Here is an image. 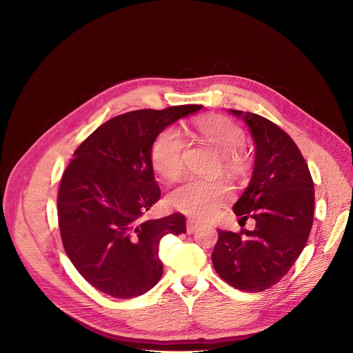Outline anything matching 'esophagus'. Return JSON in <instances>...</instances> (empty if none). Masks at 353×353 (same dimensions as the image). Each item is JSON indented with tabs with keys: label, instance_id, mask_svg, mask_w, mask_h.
Instances as JSON below:
<instances>
[{
	"label": "esophagus",
	"instance_id": "34e87169",
	"mask_svg": "<svg viewBox=\"0 0 353 353\" xmlns=\"http://www.w3.org/2000/svg\"><path fill=\"white\" fill-rule=\"evenodd\" d=\"M199 228V224L192 221V220H188L187 221V234H194L196 230Z\"/></svg>",
	"mask_w": 353,
	"mask_h": 353
}]
</instances>
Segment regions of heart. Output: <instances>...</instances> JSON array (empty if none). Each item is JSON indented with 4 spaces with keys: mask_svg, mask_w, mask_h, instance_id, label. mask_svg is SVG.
Instances as JSON below:
<instances>
[{
    "mask_svg": "<svg viewBox=\"0 0 353 353\" xmlns=\"http://www.w3.org/2000/svg\"><path fill=\"white\" fill-rule=\"evenodd\" d=\"M188 136L220 152V169L231 179H243L252 169L250 157L242 150L245 132L227 117L209 114L192 122ZM184 144L179 133L166 129L155 139L151 148L154 170L166 181H176L184 173ZM231 198L228 187L223 183H202L188 180L174 188L169 205L192 220H209Z\"/></svg>",
    "mask_w": 353,
    "mask_h": 353,
    "instance_id": "heart-1",
    "label": "heart"
}]
</instances>
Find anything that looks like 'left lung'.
Segmentation results:
<instances>
[{"label": "left lung", "mask_w": 353, "mask_h": 353, "mask_svg": "<svg viewBox=\"0 0 353 353\" xmlns=\"http://www.w3.org/2000/svg\"><path fill=\"white\" fill-rule=\"evenodd\" d=\"M249 128L254 143L250 181L232 206L241 220H256L253 231H219L212 261L232 288L259 293L278 283L304 250L315 208L308 165L290 136L257 114L231 110Z\"/></svg>", "instance_id": "left-lung-1"}]
</instances>
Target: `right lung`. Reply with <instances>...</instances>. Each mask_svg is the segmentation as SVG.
<instances>
[{
  "mask_svg": "<svg viewBox=\"0 0 353 353\" xmlns=\"http://www.w3.org/2000/svg\"><path fill=\"white\" fill-rule=\"evenodd\" d=\"M203 105L130 111L99 126L63 173L57 217L64 250L77 271L114 299L147 293L161 279L159 242L185 234L181 213L141 220L161 198L151 148L168 126Z\"/></svg>",
  "mask_w": 353,
  "mask_h": 353,
  "instance_id": "obj_1",
  "label": "right lung"
}]
</instances>
